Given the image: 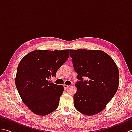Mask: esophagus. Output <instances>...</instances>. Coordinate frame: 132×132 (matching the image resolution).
<instances>
[{
  "label": "esophagus",
  "instance_id": "34e87169",
  "mask_svg": "<svg viewBox=\"0 0 132 132\" xmlns=\"http://www.w3.org/2000/svg\"><path fill=\"white\" fill-rule=\"evenodd\" d=\"M63 86H64V89H68V88L69 87V86H68V85H64Z\"/></svg>",
  "mask_w": 132,
  "mask_h": 132
}]
</instances>
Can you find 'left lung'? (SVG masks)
<instances>
[{
  "label": "left lung",
  "mask_w": 132,
  "mask_h": 132,
  "mask_svg": "<svg viewBox=\"0 0 132 132\" xmlns=\"http://www.w3.org/2000/svg\"><path fill=\"white\" fill-rule=\"evenodd\" d=\"M77 78L74 106L87 116L99 113L106 107L119 87V71L116 63L102 50H70ZM86 77L85 81L82 78Z\"/></svg>",
  "instance_id": "obj_1"
}]
</instances>
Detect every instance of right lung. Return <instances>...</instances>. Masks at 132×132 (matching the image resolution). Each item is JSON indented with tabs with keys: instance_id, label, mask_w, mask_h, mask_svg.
<instances>
[{
	"instance_id": "1",
	"label": "right lung",
	"mask_w": 132,
	"mask_h": 132,
	"mask_svg": "<svg viewBox=\"0 0 132 132\" xmlns=\"http://www.w3.org/2000/svg\"><path fill=\"white\" fill-rule=\"evenodd\" d=\"M69 57V50H36L22 58L17 69L15 85L23 103L32 112L46 116L57 108L62 85L49 80Z\"/></svg>"
}]
</instances>
